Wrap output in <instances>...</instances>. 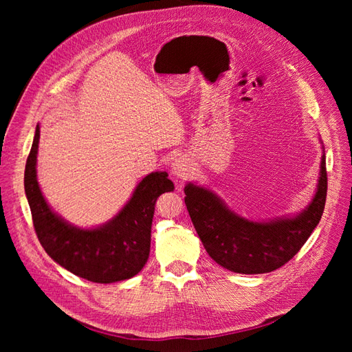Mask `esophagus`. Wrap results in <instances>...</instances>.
I'll use <instances>...</instances> for the list:
<instances>
[{"instance_id": "1", "label": "esophagus", "mask_w": 352, "mask_h": 352, "mask_svg": "<svg viewBox=\"0 0 352 352\" xmlns=\"http://www.w3.org/2000/svg\"><path fill=\"white\" fill-rule=\"evenodd\" d=\"M172 173L173 176L179 180H185L190 176V173H192V167H190L189 164V160L185 158L184 155H179L173 160L172 163Z\"/></svg>"}]
</instances>
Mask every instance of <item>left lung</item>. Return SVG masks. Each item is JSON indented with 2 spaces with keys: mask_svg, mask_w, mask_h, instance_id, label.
Segmentation results:
<instances>
[{
  "mask_svg": "<svg viewBox=\"0 0 352 352\" xmlns=\"http://www.w3.org/2000/svg\"><path fill=\"white\" fill-rule=\"evenodd\" d=\"M324 151V148H323ZM327 192L324 153L313 199L294 216L263 221L232 211L214 190L189 182L185 204L210 257L221 267L242 274L269 273L301 250L322 219Z\"/></svg>",
  "mask_w": 352,
  "mask_h": 352,
  "instance_id": "left-lung-1",
  "label": "left lung"
}]
</instances>
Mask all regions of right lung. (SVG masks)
<instances>
[{"label":"right lung","mask_w":352,"mask_h":352,"mask_svg":"<svg viewBox=\"0 0 352 352\" xmlns=\"http://www.w3.org/2000/svg\"><path fill=\"white\" fill-rule=\"evenodd\" d=\"M41 127L36 124L25 168V192L36 236L45 252L61 267L95 283L133 278L150 257L151 225L157 198L175 185L166 172H154L136 185L132 197L109 221L79 228L50 207L39 188L36 157Z\"/></svg>","instance_id":"1"}]
</instances>
